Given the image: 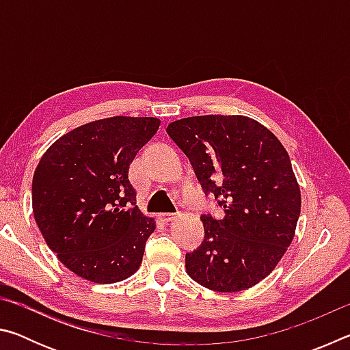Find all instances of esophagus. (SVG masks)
Returning <instances> with one entry per match:
<instances>
[{"label": "esophagus", "instance_id": "esophagus-1", "mask_svg": "<svg viewBox=\"0 0 350 350\" xmlns=\"http://www.w3.org/2000/svg\"><path fill=\"white\" fill-rule=\"evenodd\" d=\"M157 217H159V221H162L165 224L173 222V221H176V219H177V216L173 215V213H159Z\"/></svg>", "mask_w": 350, "mask_h": 350}]
</instances>
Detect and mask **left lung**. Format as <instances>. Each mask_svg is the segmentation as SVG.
<instances>
[{
	"mask_svg": "<svg viewBox=\"0 0 350 350\" xmlns=\"http://www.w3.org/2000/svg\"><path fill=\"white\" fill-rule=\"evenodd\" d=\"M167 133L187 154L224 217L202 216L205 239L185 254L188 276L234 293L271 273L295 238L301 189L288 152L269 128L245 116H196Z\"/></svg>",
	"mask_w": 350,
	"mask_h": 350,
	"instance_id": "obj_1",
	"label": "left lung"
}]
</instances>
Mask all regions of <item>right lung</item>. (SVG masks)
I'll list each match as a JSON object with an SVG mask.
<instances>
[{"label": "right lung", "mask_w": 350, "mask_h": 350, "mask_svg": "<svg viewBox=\"0 0 350 350\" xmlns=\"http://www.w3.org/2000/svg\"><path fill=\"white\" fill-rule=\"evenodd\" d=\"M156 117L116 116L62 135L40 159L32 210L47 247L81 280L123 281L139 270L156 221L142 215L128 179Z\"/></svg>", "instance_id": "right-lung-1"}]
</instances>
